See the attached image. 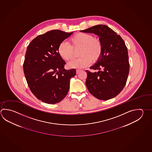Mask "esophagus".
Masks as SVG:
<instances>
[{"mask_svg":"<svg viewBox=\"0 0 152 152\" xmlns=\"http://www.w3.org/2000/svg\"><path fill=\"white\" fill-rule=\"evenodd\" d=\"M81 72V70H79V69H77L76 70V74H78V73H80V72Z\"/></svg>","mask_w":152,"mask_h":152,"instance_id":"34e87169","label":"esophagus"}]
</instances>
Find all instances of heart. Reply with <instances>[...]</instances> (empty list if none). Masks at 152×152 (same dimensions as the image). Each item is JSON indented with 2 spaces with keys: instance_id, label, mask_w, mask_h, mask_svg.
<instances>
[{
  "instance_id": "b5f03b06",
  "label": "heart",
  "mask_w": 152,
  "mask_h": 152,
  "mask_svg": "<svg viewBox=\"0 0 152 152\" xmlns=\"http://www.w3.org/2000/svg\"><path fill=\"white\" fill-rule=\"evenodd\" d=\"M69 43L62 42L58 47V53L66 61L74 58V50L80 49L78 55L80 56L68 64L70 68H83L91 62H97L102 55V43L100 39L86 33H78L69 39Z\"/></svg>"
}]
</instances>
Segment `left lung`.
<instances>
[{
    "label": "left lung",
    "mask_w": 152,
    "mask_h": 152,
    "mask_svg": "<svg viewBox=\"0 0 152 152\" xmlns=\"http://www.w3.org/2000/svg\"><path fill=\"white\" fill-rule=\"evenodd\" d=\"M80 32L97 35L103 46L100 58L90 68L98 72L86 70L87 88L100 100L115 97L124 89L129 74L128 50L124 41L104 25L92 26Z\"/></svg>",
    "instance_id": "1"
}]
</instances>
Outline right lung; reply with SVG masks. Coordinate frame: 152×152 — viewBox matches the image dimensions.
I'll use <instances>...</instances> for the list:
<instances>
[{
	"mask_svg": "<svg viewBox=\"0 0 152 152\" xmlns=\"http://www.w3.org/2000/svg\"><path fill=\"white\" fill-rule=\"evenodd\" d=\"M73 33L52 30L32 40L26 50L23 72L29 89L44 103H59L69 91L75 69H64L65 61L58 53L60 43Z\"/></svg>",
	"mask_w": 152,
	"mask_h": 152,
	"instance_id": "1",
	"label": "right lung"
}]
</instances>
